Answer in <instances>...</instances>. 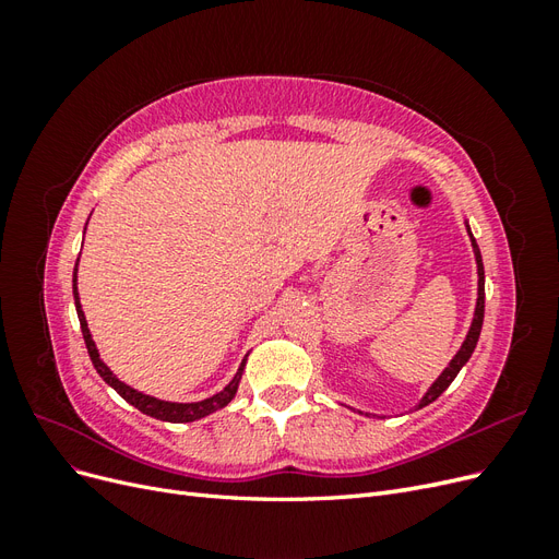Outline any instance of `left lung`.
Segmentation results:
<instances>
[{"mask_svg": "<svg viewBox=\"0 0 559 559\" xmlns=\"http://www.w3.org/2000/svg\"><path fill=\"white\" fill-rule=\"evenodd\" d=\"M466 233L471 238V247H473V257H476V265H478V300H476V310H473V319H471V326H468V333L464 337V343L460 347V352L454 354L452 361L448 364V368L443 370L441 376L436 378V382L427 389V394L419 399V403L415 405V408H425V405H429L431 401H436L438 396H441L445 389L450 386V382L456 378V373L464 368V364L471 359L473 349H476L478 345V337H480V329H483V317H485V270H483V257H480V249H478V242L476 238H473V233L466 224ZM370 417V413H366Z\"/></svg>", "mask_w": 559, "mask_h": 559, "instance_id": "obj_1", "label": "left lung"}]
</instances>
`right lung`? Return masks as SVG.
<instances>
[{
  "label": "right lung",
  "instance_id": "1",
  "mask_svg": "<svg viewBox=\"0 0 559 559\" xmlns=\"http://www.w3.org/2000/svg\"><path fill=\"white\" fill-rule=\"evenodd\" d=\"M79 257H81V253H79ZM76 265H79V261H76ZM76 265H74V280H72V282H74V284H72V289H74V306H76V314H79V324H81L83 341H86V347H88V354H91V361H93L95 370L99 373V378H103L109 386H114L118 394H121L130 405H134V408L142 411L144 415L163 419V421H175V425H179V421H195V419H202V417H207V415H212V413H216V411L226 408V405L235 399V394H238V386H240V380H242V373H245L247 357L242 359V364H240V368H238V373H235V378L222 389V392L210 396V399H205V401H193V403L160 401V399H156V396L142 394V392H138V389H132L130 384L118 380V378L111 373V368H109L103 359H99V352H97L93 335H91V331H88L86 314H83V310H81L79 289H76V270H79Z\"/></svg>",
  "mask_w": 559,
  "mask_h": 559
}]
</instances>
